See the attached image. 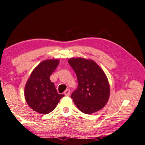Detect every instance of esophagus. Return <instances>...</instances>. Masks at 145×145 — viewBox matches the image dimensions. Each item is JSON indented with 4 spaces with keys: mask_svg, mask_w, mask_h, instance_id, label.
Segmentation results:
<instances>
[{
    "mask_svg": "<svg viewBox=\"0 0 145 145\" xmlns=\"http://www.w3.org/2000/svg\"><path fill=\"white\" fill-rule=\"evenodd\" d=\"M70 90L69 89H66L65 91H64V95L65 96H69L70 95Z\"/></svg>",
    "mask_w": 145,
    "mask_h": 145,
    "instance_id": "1",
    "label": "esophagus"
}]
</instances>
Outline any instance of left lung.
<instances>
[{"instance_id": "8db88e82", "label": "left lung", "mask_w": 145, "mask_h": 145, "mask_svg": "<svg viewBox=\"0 0 145 145\" xmlns=\"http://www.w3.org/2000/svg\"><path fill=\"white\" fill-rule=\"evenodd\" d=\"M69 64L76 73L78 86L71 94L81 112L91 114L102 109L110 97V85L103 70L93 60L71 58Z\"/></svg>"}]
</instances>
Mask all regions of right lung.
I'll use <instances>...</instances> for the list:
<instances>
[{
	"label": "right lung",
	"mask_w": 145,
	"mask_h": 145,
	"mask_svg": "<svg viewBox=\"0 0 145 145\" xmlns=\"http://www.w3.org/2000/svg\"><path fill=\"white\" fill-rule=\"evenodd\" d=\"M59 64L58 60L43 61L32 72L25 87V97L30 108L47 114L54 110L64 95L57 92L50 76Z\"/></svg>",
	"instance_id": "obj_1"
}]
</instances>
